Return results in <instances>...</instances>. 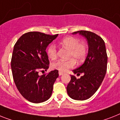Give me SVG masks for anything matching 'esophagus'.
<instances>
[{
	"instance_id": "34e87169",
	"label": "esophagus",
	"mask_w": 120,
	"mask_h": 120,
	"mask_svg": "<svg viewBox=\"0 0 120 120\" xmlns=\"http://www.w3.org/2000/svg\"><path fill=\"white\" fill-rule=\"evenodd\" d=\"M63 74H64V73H63V72H60V71H59V75H62Z\"/></svg>"
}]
</instances>
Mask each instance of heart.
Wrapping results in <instances>:
<instances>
[{"instance_id":"b5f03b06","label":"heart","mask_w":120,"mask_h":120,"mask_svg":"<svg viewBox=\"0 0 120 120\" xmlns=\"http://www.w3.org/2000/svg\"><path fill=\"white\" fill-rule=\"evenodd\" d=\"M62 46L70 50L69 58L71 59L67 61L58 60L51 64V67L60 72H64L67 69L73 68L78 63L83 62L86 57L88 47L86 43L80 42L79 38L74 37H66L61 40ZM47 54L49 59L54 60L57 58V48L54 44H51L47 49Z\"/></svg>"}]
</instances>
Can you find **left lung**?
<instances>
[{"label":"left lung","mask_w":120,"mask_h":120,"mask_svg":"<svg viewBox=\"0 0 120 120\" xmlns=\"http://www.w3.org/2000/svg\"><path fill=\"white\" fill-rule=\"evenodd\" d=\"M79 33L86 38L88 53L83 65L73 71L75 74H83L80 79L71 75V80L67 86V94L73 99L83 101L89 99L97 91L107 72V54L105 42L94 32L79 30Z\"/></svg>","instance_id":"left-lung-1"}]
</instances>
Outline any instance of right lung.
I'll return each instance as SVG.
<instances>
[{"mask_svg":"<svg viewBox=\"0 0 120 120\" xmlns=\"http://www.w3.org/2000/svg\"><path fill=\"white\" fill-rule=\"evenodd\" d=\"M58 35L29 32L21 35L14 46L11 61L14 82L21 94L29 102H43L51 97L58 71L40 76L38 72L48 69L46 48Z\"/></svg>","mask_w":120,"mask_h":120,"instance_id":"1","label":"right lung"}]
</instances>
